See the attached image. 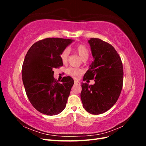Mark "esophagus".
<instances>
[{"label": "esophagus", "instance_id": "esophagus-1", "mask_svg": "<svg viewBox=\"0 0 146 146\" xmlns=\"http://www.w3.org/2000/svg\"><path fill=\"white\" fill-rule=\"evenodd\" d=\"M74 83L75 84H78V85H80V83L77 80H74Z\"/></svg>", "mask_w": 146, "mask_h": 146}]
</instances>
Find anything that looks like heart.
<instances>
[{
  "instance_id": "b5f03b06",
  "label": "heart",
  "mask_w": 146,
  "mask_h": 146,
  "mask_svg": "<svg viewBox=\"0 0 146 146\" xmlns=\"http://www.w3.org/2000/svg\"><path fill=\"white\" fill-rule=\"evenodd\" d=\"M73 50L75 52L77 53L82 60H86L88 58V56H89V50H88V48L85 45L79 44L76 45L73 48ZM69 53V51L68 48H65V49L61 52L60 54V58L63 63L64 64L67 63ZM67 72L69 76L74 78H78L82 74V70L80 69L73 68H69L68 69Z\"/></svg>"
}]
</instances>
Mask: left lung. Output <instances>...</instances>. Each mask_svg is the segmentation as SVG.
<instances>
[{"mask_svg":"<svg viewBox=\"0 0 146 146\" xmlns=\"http://www.w3.org/2000/svg\"><path fill=\"white\" fill-rule=\"evenodd\" d=\"M88 42L94 61L83 80L94 79L95 83L91 85L82 83L80 97L86 111L98 115L111 108L120 96L123 85V66L121 57L110 44L94 38Z\"/></svg>","mask_w":146,"mask_h":146,"instance_id":"8db88e82","label":"left lung"}]
</instances>
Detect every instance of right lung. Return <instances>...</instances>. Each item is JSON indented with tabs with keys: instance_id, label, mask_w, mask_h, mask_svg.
Returning <instances> with one entry per match:
<instances>
[{
	"instance_id": "obj_1",
	"label": "right lung",
	"mask_w": 146,
	"mask_h": 146,
	"mask_svg": "<svg viewBox=\"0 0 146 146\" xmlns=\"http://www.w3.org/2000/svg\"><path fill=\"white\" fill-rule=\"evenodd\" d=\"M73 40L47 38L32 46L22 67L25 90L31 104L37 111L48 116L56 115L65 108L74 80L64 77L60 82L54 77V68L63 66L61 52Z\"/></svg>"
}]
</instances>
